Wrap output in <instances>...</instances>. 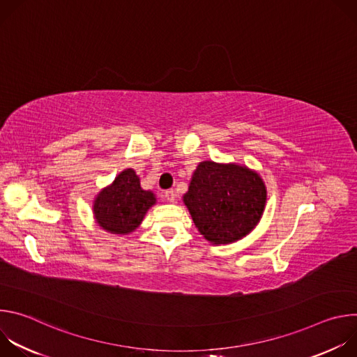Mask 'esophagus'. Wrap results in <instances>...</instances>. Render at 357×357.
Masks as SVG:
<instances>
[{"label": "esophagus", "mask_w": 357, "mask_h": 357, "mask_svg": "<svg viewBox=\"0 0 357 357\" xmlns=\"http://www.w3.org/2000/svg\"><path fill=\"white\" fill-rule=\"evenodd\" d=\"M165 197H167V200H169V202H175V199H176V195H175V190L174 189H168V190H165Z\"/></svg>", "instance_id": "34e87169"}]
</instances>
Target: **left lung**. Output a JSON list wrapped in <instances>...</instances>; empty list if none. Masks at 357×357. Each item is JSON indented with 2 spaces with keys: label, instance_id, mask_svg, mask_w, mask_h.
<instances>
[{
  "label": "left lung",
  "instance_id": "1",
  "mask_svg": "<svg viewBox=\"0 0 357 357\" xmlns=\"http://www.w3.org/2000/svg\"><path fill=\"white\" fill-rule=\"evenodd\" d=\"M267 190L259 174L236 164L200 162L183 196L197 230L215 244L248 234L261 219Z\"/></svg>",
  "mask_w": 357,
  "mask_h": 357
}]
</instances>
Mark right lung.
Segmentation results:
<instances>
[{"label":"right lung","instance_id":"obj_1","mask_svg":"<svg viewBox=\"0 0 357 357\" xmlns=\"http://www.w3.org/2000/svg\"><path fill=\"white\" fill-rule=\"evenodd\" d=\"M154 203V193L141 188L134 169H126L109 188L98 193L93 211L97 223L105 230L127 234L139 226Z\"/></svg>","mask_w":357,"mask_h":357}]
</instances>
